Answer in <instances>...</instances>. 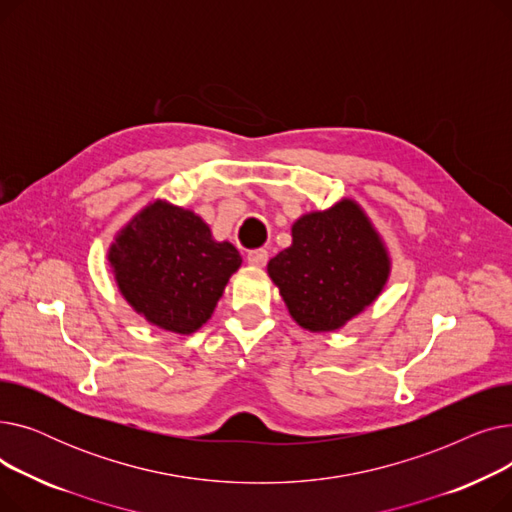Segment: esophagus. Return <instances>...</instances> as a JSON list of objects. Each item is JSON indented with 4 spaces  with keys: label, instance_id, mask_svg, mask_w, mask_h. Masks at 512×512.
<instances>
[{
    "label": "esophagus",
    "instance_id": "1",
    "mask_svg": "<svg viewBox=\"0 0 512 512\" xmlns=\"http://www.w3.org/2000/svg\"><path fill=\"white\" fill-rule=\"evenodd\" d=\"M247 261L255 267H263L267 263V251L265 249H255V251H249L247 255Z\"/></svg>",
    "mask_w": 512,
    "mask_h": 512
}]
</instances>
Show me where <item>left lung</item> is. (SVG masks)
<instances>
[{
	"mask_svg": "<svg viewBox=\"0 0 512 512\" xmlns=\"http://www.w3.org/2000/svg\"><path fill=\"white\" fill-rule=\"evenodd\" d=\"M390 272L382 234L351 197L303 213L290 247L267 263L290 317L313 334L336 332L373 305Z\"/></svg>",
	"mask_w": 512,
	"mask_h": 512,
	"instance_id": "left-lung-1",
	"label": "left lung"
}]
</instances>
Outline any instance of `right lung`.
<instances>
[{"instance_id": "1", "label": "right lung", "mask_w": 512, "mask_h": 512, "mask_svg": "<svg viewBox=\"0 0 512 512\" xmlns=\"http://www.w3.org/2000/svg\"><path fill=\"white\" fill-rule=\"evenodd\" d=\"M107 263L124 301L157 326L193 334L213 315L242 257L193 209L149 201L116 232Z\"/></svg>"}]
</instances>
